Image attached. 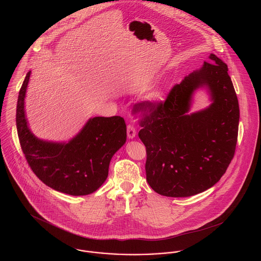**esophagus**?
<instances>
[{"label":"esophagus","mask_w":261,"mask_h":261,"mask_svg":"<svg viewBox=\"0 0 261 261\" xmlns=\"http://www.w3.org/2000/svg\"><path fill=\"white\" fill-rule=\"evenodd\" d=\"M127 137L128 139H134L136 137V129L133 125L127 126Z\"/></svg>","instance_id":"34e87169"}]
</instances>
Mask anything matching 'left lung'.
<instances>
[{
  "mask_svg": "<svg viewBox=\"0 0 261 261\" xmlns=\"http://www.w3.org/2000/svg\"><path fill=\"white\" fill-rule=\"evenodd\" d=\"M208 58L171 89L164 102L138 103L137 111H148L139 132L147 149V181L162 196L185 198L206 191L234 158L240 119L236 92L227 64L213 54ZM199 88L207 90L212 103L190 113Z\"/></svg>",
  "mask_w": 261,
  "mask_h": 261,
  "instance_id": "obj_1",
  "label": "left lung"
}]
</instances>
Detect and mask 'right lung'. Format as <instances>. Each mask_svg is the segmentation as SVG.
Returning a JSON list of instances; mask_svg holds the SVG:
<instances>
[{"mask_svg":"<svg viewBox=\"0 0 261 261\" xmlns=\"http://www.w3.org/2000/svg\"><path fill=\"white\" fill-rule=\"evenodd\" d=\"M31 71L25 77L16 106V128L27 162L47 186L71 196L96 192L108 178L113 154L126 142L120 116L90 118L68 142H50L35 136L25 115L24 99Z\"/></svg>","mask_w":261,"mask_h":261,"instance_id":"1","label":"right lung"}]
</instances>
